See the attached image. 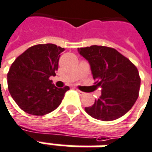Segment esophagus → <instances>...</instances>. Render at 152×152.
Returning <instances> with one entry per match:
<instances>
[{"mask_svg": "<svg viewBox=\"0 0 152 152\" xmlns=\"http://www.w3.org/2000/svg\"><path fill=\"white\" fill-rule=\"evenodd\" d=\"M77 92H78V94H79L80 96H82V95H84V94H85V93H84V92L79 91V90H77Z\"/></svg>", "mask_w": 152, "mask_h": 152, "instance_id": "obj_1", "label": "esophagus"}]
</instances>
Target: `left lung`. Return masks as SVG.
<instances>
[{"mask_svg": "<svg viewBox=\"0 0 152 152\" xmlns=\"http://www.w3.org/2000/svg\"><path fill=\"white\" fill-rule=\"evenodd\" d=\"M91 66L94 87L101 89L100 97L86 112L101 121H113L124 116L137 99L141 79L137 69L116 49L93 45L78 48Z\"/></svg>", "mask_w": 152, "mask_h": 152, "instance_id": "8db88e82", "label": "left lung"}]
</instances>
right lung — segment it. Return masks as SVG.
Returning <instances> with one entry per match:
<instances>
[{"instance_id":"obj_1","label":"right lung","mask_w":152,"mask_h":152,"mask_svg":"<svg viewBox=\"0 0 152 152\" xmlns=\"http://www.w3.org/2000/svg\"><path fill=\"white\" fill-rule=\"evenodd\" d=\"M65 50L53 43L28 48L15 60L7 74L11 97L24 112L45 115L60 105L68 86L58 88L49 79L58 69L60 53Z\"/></svg>"}]
</instances>
